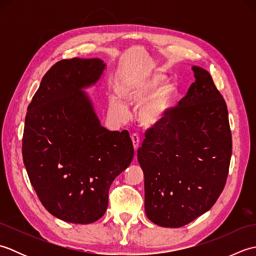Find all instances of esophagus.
<instances>
[{
	"instance_id": "1",
	"label": "esophagus",
	"mask_w": 256,
	"mask_h": 256,
	"mask_svg": "<svg viewBox=\"0 0 256 256\" xmlns=\"http://www.w3.org/2000/svg\"><path fill=\"white\" fill-rule=\"evenodd\" d=\"M131 138H132V142H133L134 150H135V152H136L138 148V145H140V136L136 133H134V134L131 135Z\"/></svg>"
}]
</instances>
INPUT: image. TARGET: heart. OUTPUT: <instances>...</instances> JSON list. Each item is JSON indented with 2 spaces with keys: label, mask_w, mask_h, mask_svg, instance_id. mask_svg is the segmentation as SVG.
<instances>
[{
  "label": "heart",
  "mask_w": 256,
  "mask_h": 256,
  "mask_svg": "<svg viewBox=\"0 0 256 256\" xmlns=\"http://www.w3.org/2000/svg\"><path fill=\"white\" fill-rule=\"evenodd\" d=\"M166 81L167 77L162 74L142 72L125 78L118 84V94L126 103L142 104L138 116L145 128L160 125L172 110L177 89L174 84L162 86ZM122 100L113 94L108 96L110 112L116 118L124 121L128 118V108Z\"/></svg>",
  "instance_id": "obj_1"
}]
</instances>
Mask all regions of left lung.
Masks as SVG:
<instances>
[{
	"mask_svg": "<svg viewBox=\"0 0 256 256\" xmlns=\"http://www.w3.org/2000/svg\"><path fill=\"white\" fill-rule=\"evenodd\" d=\"M167 118L145 133L138 160L145 212L155 224L184 226L211 209L224 190L232 154L226 103L206 70Z\"/></svg>",
	"mask_w": 256,
	"mask_h": 256,
	"instance_id": "left-lung-1",
	"label": "left lung"
}]
</instances>
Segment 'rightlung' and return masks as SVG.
<instances>
[{"label":"right lung","mask_w":256,"mask_h":256,"mask_svg":"<svg viewBox=\"0 0 256 256\" xmlns=\"http://www.w3.org/2000/svg\"><path fill=\"white\" fill-rule=\"evenodd\" d=\"M104 69L99 58L58 62L27 108L22 153L30 184L48 212L72 224L104 214L112 182L134 156L128 132L103 128L82 90Z\"/></svg>","instance_id":"right-lung-1"}]
</instances>
